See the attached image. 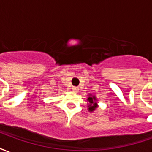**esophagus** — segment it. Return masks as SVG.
I'll use <instances>...</instances> for the list:
<instances>
[{
    "mask_svg": "<svg viewBox=\"0 0 152 152\" xmlns=\"http://www.w3.org/2000/svg\"><path fill=\"white\" fill-rule=\"evenodd\" d=\"M72 90L73 91H78V87H76V86H72Z\"/></svg>",
    "mask_w": 152,
    "mask_h": 152,
    "instance_id": "1",
    "label": "esophagus"
}]
</instances>
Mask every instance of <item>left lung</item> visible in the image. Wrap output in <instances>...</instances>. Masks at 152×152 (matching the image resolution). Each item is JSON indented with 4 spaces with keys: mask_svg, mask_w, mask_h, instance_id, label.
I'll return each instance as SVG.
<instances>
[{
    "mask_svg": "<svg viewBox=\"0 0 152 152\" xmlns=\"http://www.w3.org/2000/svg\"><path fill=\"white\" fill-rule=\"evenodd\" d=\"M95 100L96 99L94 96L89 95V99H88V101H89V111H90V112H93L94 109L97 108V103L95 102Z\"/></svg>",
    "mask_w": 152,
    "mask_h": 152,
    "instance_id": "obj_1",
    "label": "left lung"
}]
</instances>
